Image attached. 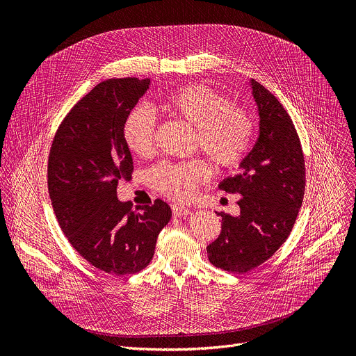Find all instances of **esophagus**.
Here are the masks:
<instances>
[{"instance_id": "esophagus-1", "label": "esophagus", "mask_w": 356, "mask_h": 356, "mask_svg": "<svg viewBox=\"0 0 356 356\" xmlns=\"http://www.w3.org/2000/svg\"><path fill=\"white\" fill-rule=\"evenodd\" d=\"M172 213H173V217H183V216H188L191 214V211L183 206H177V204H173L172 206Z\"/></svg>"}]
</instances>
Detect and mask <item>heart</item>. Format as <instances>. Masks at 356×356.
<instances>
[{"label":"heart","instance_id":"1","mask_svg":"<svg viewBox=\"0 0 356 356\" xmlns=\"http://www.w3.org/2000/svg\"><path fill=\"white\" fill-rule=\"evenodd\" d=\"M161 110L194 127L195 143L218 168H235L245 158L253 129L250 117L213 88L198 84L177 88L166 95ZM155 131L154 114L146 108L134 110L122 129L131 154L139 158L154 154ZM209 173L200 159L163 162L150 170L149 183L175 201H188Z\"/></svg>","mask_w":356,"mask_h":356}]
</instances>
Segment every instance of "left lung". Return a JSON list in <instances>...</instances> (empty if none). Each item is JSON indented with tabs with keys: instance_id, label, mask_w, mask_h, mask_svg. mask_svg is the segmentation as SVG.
<instances>
[{
	"instance_id": "1",
	"label": "left lung",
	"mask_w": 356,
	"mask_h": 356,
	"mask_svg": "<svg viewBox=\"0 0 356 356\" xmlns=\"http://www.w3.org/2000/svg\"><path fill=\"white\" fill-rule=\"evenodd\" d=\"M259 113V136L241 162V173L220 188L241 194L239 216L222 217L220 236L207 246L210 262L231 273L255 269L284 243L306 187V165L293 121L279 99L250 80Z\"/></svg>"
}]
</instances>
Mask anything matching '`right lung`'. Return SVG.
<instances>
[{"label": "right lung", "mask_w": 356, "mask_h": 356, "mask_svg": "<svg viewBox=\"0 0 356 356\" xmlns=\"http://www.w3.org/2000/svg\"><path fill=\"white\" fill-rule=\"evenodd\" d=\"M150 80L110 79L69 111L50 147L47 187L58 222L80 255L110 275H134L154 258L156 239L170 221L162 200L132 210L117 186L134 172L124 124Z\"/></svg>", "instance_id": "right-lung-1"}]
</instances>
